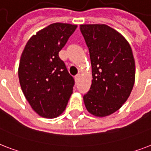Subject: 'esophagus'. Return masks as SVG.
I'll use <instances>...</instances> for the list:
<instances>
[{"instance_id": "obj_1", "label": "esophagus", "mask_w": 151, "mask_h": 151, "mask_svg": "<svg viewBox=\"0 0 151 151\" xmlns=\"http://www.w3.org/2000/svg\"><path fill=\"white\" fill-rule=\"evenodd\" d=\"M75 78L76 81H78V80H79V78H80V74H79V73H78V74H77V75L75 76V78Z\"/></svg>"}]
</instances>
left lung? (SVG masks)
Returning <instances> with one entry per match:
<instances>
[{"mask_svg":"<svg viewBox=\"0 0 151 151\" xmlns=\"http://www.w3.org/2000/svg\"><path fill=\"white\" fill-rule=\"evenodd\" d=\"M90 52L91 85L84 95L89 113L105 117L127 101L135 82V60L126 38L105 24H80Z\"/></svg>","mask_w":151,"mask_h":151,"instance_id":"left-lung-1","label":"left lung"}]
</instances>
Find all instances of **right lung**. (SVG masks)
Instances as JSON below:
<instances>
[{
  "mask_svg": "<svg viewBox=\"0 0 151 151\" xmlns=\"http://www.w3.org/2000/svg\"><path fill=\"white\" fill-rule=\"evenodd\" d=\"M77 24L56 22L38 31L24 46L18 78L25 99L41 117L56 118L67 107L74 81L59 52L77 29Z\"/></svg>",
  "mask_w": 151,
  "mask_h": 151,
  "instance_id": "1",
  "label": "right lung"
}]
</instances>
